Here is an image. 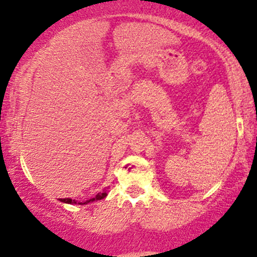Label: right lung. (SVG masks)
<instances>
[{
	"instance_id": "right-lung-1",
	"label": "right lung",
	"mask_w": 257,
	"mask_h": 257,
	"mask_svg": "<svg viewBox=\"0 0 257 257\" xmlns=\"http://www.w3.org/2000/svg\"><path fill=\"white\" fill-rule=\"evenodd\" d=\"M106 195H108V193H106V191H104L103 193H98V195H96L94 198H90V200H88V201H84V202H76V201L71 200V198H61L60 201H61V202H65V203H71V205H74V203H79V205H86V203H89V202H94V201L103 200V198L106 197Z\"/></svg>"
}]
</instances>
